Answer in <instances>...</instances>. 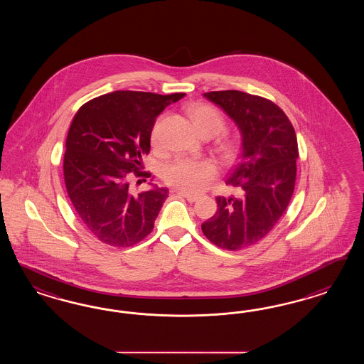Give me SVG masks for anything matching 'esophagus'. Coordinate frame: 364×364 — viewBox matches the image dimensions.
<instances>
[{
    "label": "esophagus",
    "mask_w": 364,
    "mask_h": 364,
    "mask_svg": "<svg viewBox=\"0 0 364 364\" xmlns=\"http://www.w3.org/2000/svg\"><path fill=\"white\" fill-rule=\"evenodd\" d=\"M177 195L180 196V198H187L189 203H195L196 200H198V196H193V195H189V193H186V192H177Z\"/></svg>",
    "instance_id": "obj_1"
}]
</instances>
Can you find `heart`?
Masks as SVG:
<instances>
[{"mask_svg": "<svg viewBox=\"0 0 364 364\" xmlns=\"http://www.w3.org/2000/svg\"><path fill=\"white\" fill-rule=\"evenodd\" d=\"M188 114L191 122L203 137H215L225 129V119L219 110L208 104H195L189 107ZM156 143V136H152ZM236 146L233 143L221 144L220 152L224 157H231ZM219 173L218 166L210 160H196L180 157L168 164L164 169V178L171 187H175L191 195L203 192Z\"/></svg>", "mask_w": 364, "mask_h": 364, "instance_id": "b5f03b06", "label": "heart"}]
</instances>
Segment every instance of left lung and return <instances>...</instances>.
Listing matches in <instances>:
<instances>
[{"label":"left lung","instance_id":"obj_1","mask_svg":"<svg viewBox=\"0 0 364 364\" xmlns=\"http://www.w3.org/2000/svg\"><path fill=\"white\" fill-rule=\"evenodd\" d=\"M204 96L237 124L242 149L225 181L237 195L218 196V210L201 230L215 245L237 251L263 240L286 212L296 180L298 139L286 113L271 100L240 90Z\"/></svg>","mask_w":364,"mask_h":364}]
</instances>
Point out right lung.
I'll list each match as a JSON object with an SVG mask.
<instances>
[{"label":"right lung","instance_id":"add662e5","mask_svg":"<svg viewBox=\"0 0 364 364\" xmlns=\"http://www.w3.org/2000/svg\"><path fill=\"white\" fill-rule=\"evenodd\" d=\"M184 96L116 90L89 100L75 114L66 136L64 181L78 220L100 242L127 248L154 230L168 189L132 195L129 183L151 177L141 156L151 151L154 122Z\"/></svg>","mask_w":364,"mask_h":364}]
</instances>
